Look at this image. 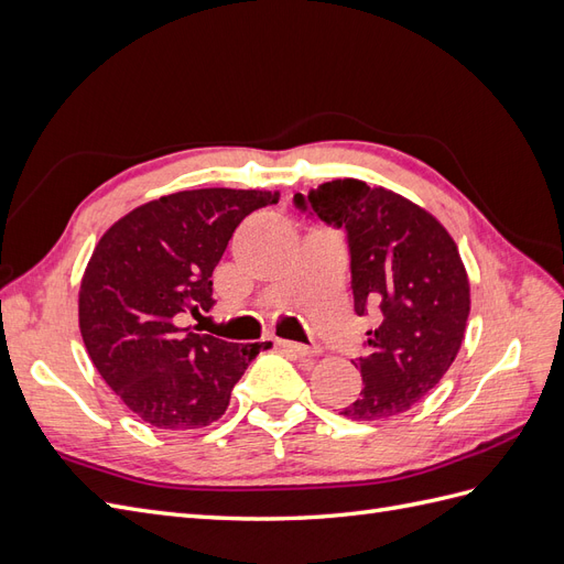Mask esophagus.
I'll return each instance as SVG.
<instances>
[{"mask_svg":"<svg viewBox=\"0 0 564 564\" xmlns=\"http://www.w3.org/2000/svg\"><path fill=\"white\" fill-rule=\"evenodd\" d=\"M278 344H280L282 348H286V350H292V352L301 355V357H313V355L317 352V348L305 346V344H294V340H278Z\"/></svg>","mask_w":564,"mask_h":564,"instance_id":"obj_1","label":"esophagus"}]
</instances>
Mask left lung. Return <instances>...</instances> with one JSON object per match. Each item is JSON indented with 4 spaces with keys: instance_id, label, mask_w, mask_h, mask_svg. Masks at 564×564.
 I'll return each mask as SVG.
<instances>
[{
    "instance_id": "left-lung-1",
    "label": "left lung",
    "mask_w": 564,
    "mask_h": 564,
    "mask_svg": "<svg viewBox=\"0 0 564 564\" xmlns=\"http://www.w3.org/2000/svg\"><path fill=\"white\" fill-rule=\"evenodd\" d=\"M294 202L346 230L355 313L383 315L367 332L369 355L352 362L365 388L340 414L377 421L406 412L445 377L464 340L470 284L456 242L419 204L357 178L322 183Z\"/></svg>"
}]
</instances>
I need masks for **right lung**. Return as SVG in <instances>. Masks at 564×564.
Listing matches in <instances>:
<instances>
[{
  "instance_id": "obj_1",
  "label": "right lung",
  "mask_w": 564,
  "mask_h": 564,
  "mask_svg": "<svg viewBox=\"0 0 564 564\" xmlns=\"http://www.w3.org/2000/svg\"><path fill=\"white\" fill-rule=\"evenodd\" d=\"M280 193L202 187L135 207L100 237L79 286V332L104 381L164 431L224 416L235 383L270 344L181 327L214 308L212 272L235 228Z\"/></svg>"
}]
</instances>
